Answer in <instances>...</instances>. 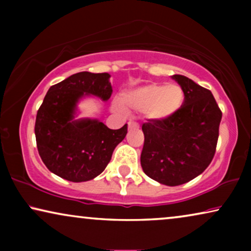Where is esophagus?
Wrapping results in <instances>:
<instances>
[{
	"instance_id": "34e87169",
	"label": "esophagus",
	"mask_w": 251,
	"mask_h": 251,
	"mask_svg": "<svg viewBox=\"0 0 251 251\" xmlns=\"http://www.w3.org/2000/svg\"><path fill=\"white\" fill-rule=\"evenodd\" d=\"M138 126V123L135 122V121H129L128 122V128H137Z\"/></svg>"
}]
</instances>
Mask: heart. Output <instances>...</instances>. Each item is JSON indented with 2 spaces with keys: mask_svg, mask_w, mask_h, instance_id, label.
<instances>
[{
  "mask_svg": "<svg viewBox=\"0 0 251 251\" xmlns=\"http://www.w3.org/2000/svg\"><path fill=\"white\" fill-rule=\"evenodd\" d=\"M183 101L184 91L179 85L153 83L126 92L122 97V104H115V109L123 113L126 105L135 111H145L150 119L164 120L176 114Z\"/></svg>",
  "mask_w": 251,
  "mask_h": 251,
  "instance_id": "obj_1",
  "label": "heart"
}]
</instances>
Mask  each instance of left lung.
Instances as JSON below:
<instances>
[{"label": "left lung", "instance_id": "1", "mask_svg": "<svg viewBox=\"0 0 251 251\" xmlns=\"http://www.w3.org/2000/svg\"><path fill=\"white\" fill-rule=\"evenodd\" d=\"M184 91L176 114L143 123L140 155L147 176L168 186L187 183L203 173L214 159L222 111L211 91L183 75H174Z\"/></svg>", "mask_w": 251, "mask_h": 251}]
</instances>
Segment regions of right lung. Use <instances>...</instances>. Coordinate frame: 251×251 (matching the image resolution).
<instances>
[{
	"mask_svg": "<svg viewBox=\"0 0 251 251\" xmlns=\"http://www.w3.org/2000/svg\"><path fill=\"white\" fill-rule=\"evenodd\" d=\"M108 78L107 73L71 75L49 89L37 111V151L48 169L64 179L78 183L100 175L128 132L126 125L113 130L97 120H73L82 96L109 99L113 90Z\"/></svg>",
	"mask_w": 251,
	"mask_h": 251,
	"instance_id": "right-lung-1",
	"label": "right lung"
}]
</instances>
